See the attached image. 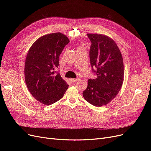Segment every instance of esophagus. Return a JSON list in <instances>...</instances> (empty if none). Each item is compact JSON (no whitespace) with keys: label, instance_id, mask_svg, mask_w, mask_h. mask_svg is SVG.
Returning <instances> with one entry per match:
<instances>
[{"label":"esophagus","instance_id":"1","mask_svg":"<svg viewBox=\"0 0 151 151\" xmlns=\"http://www.w3.org/2000/svg\"><path fill=\"white\" fill-rule=\"evenodd\" d=\"M79 80H80L79 78H75V79H71V81H72L73 83H75L76 81H78Z\"/></svg>","mask_w":151,"mask_h":151}]
</instances>
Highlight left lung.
I'll return each instance as SVG.
<instances>
[{"mask_svg":"<svg viewBox=\"0 0 151 151\" xmlns=\"http://www.w3.org/2000/svg\"><path fill=\"white\" fill-rule=\"evenodd\" d=\"M87 35L91 43V65L97 78L89 79L83 95L89 104L101 106L115 98L121 88L124 81L123 59L116 43L110 37L97 34Z\"/></svg>","mask_w":151,"mask_h":151,"instance_id":"left-lung-1","label":"left lung"}]
</instances>
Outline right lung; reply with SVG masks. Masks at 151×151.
<instances>
[{
    "label": "right lung",
    "mask_w": 151,
    "mask_h": 151,
    "mask_svg": "<svg viewBox=\"0 0 151 151\" xmlns=\"http://www.w3.org/2000/svg\"><path fill=\"white\" fill-rule=\"evenodd\" d=\"M69 39L60 32L40 37L27 52L25 81L30 93L37 101L50 105L62 98L68 84L55 70L59 66V58Z\"/></svg>",
    "instance_id": "right-lung-1"
}]
</instances>
